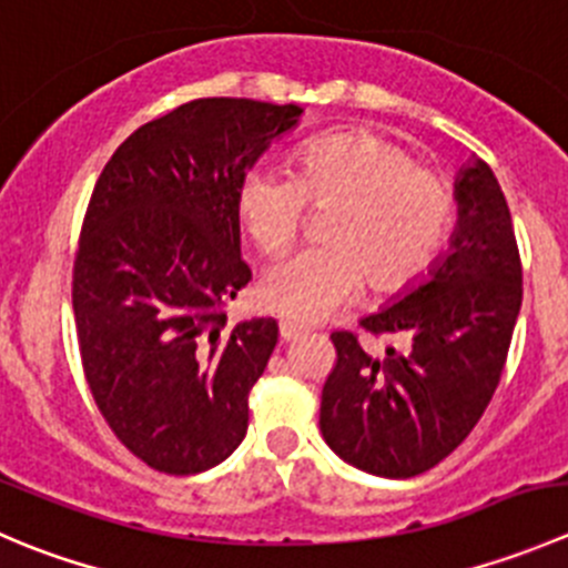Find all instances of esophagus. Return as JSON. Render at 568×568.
<instances>
[{
	"mask_svg": "<svg viewBox=\"0 0 568 568\" xmlns=\"http://www.w3.org/2000/svg\"><path fill=\"white\" fill-rule=\"evenodd\" d=\"M305 333H307V329L302 327V324L288 322V318H283V322H280V338H283V341H296L300 335H305Z\"/></svg>",
	"mask_w": 568,
	"mask_h": 568,
	"instance_id": "34e87169",
	"label": "esophagus"
}]
</instances>
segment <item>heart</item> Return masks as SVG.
<instances>
[{
    "instance_id": "heart-1",
    "label": "heart",
    "mask_w": 568,
    "mask_h": 568,
    "mask_svg": "<svg viewBox=\"0 0 568 568\" xmlns=\"http://www.w3.org/2000/svg\"><path fill=\"white\" fill-rule=\"evenodd\" d=\"M305 205L329 207L322 246L268 268L257 296L294 322H318L355 300L407 288L436 261L453 219L442 174L416 166L405 146L372 130H346L302 146L294 169L257 166L241 180L235 211L263 255L300 235Z\"/></svg>"
}]
</instances>
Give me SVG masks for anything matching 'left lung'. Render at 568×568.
Listing matches in <instances>:
<instances>
[{
    "label": "left lung",
    "mask_w": 568,
    "mask_h": 568,
    "mask_svg": "<svg viewBox=\"0 0 568 568\" xmlns=\"http://www.w3.org/2000/svg\"><path fill=\"white\" fill-rule=\"evenodd\" d=\"M458 224L427 277L363 318L405 346L363 349L333 333L335 366L318 427L355 469L405 480L442 464L475 430L505 368L521 307V261L491 166L471 158L455 178Z\"/></svg>",
    "instance_id": "8db88e82"
}]
</instances>
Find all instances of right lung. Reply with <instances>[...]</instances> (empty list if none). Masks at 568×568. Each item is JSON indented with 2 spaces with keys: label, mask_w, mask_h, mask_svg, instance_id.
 Wrapping results in <instances>:
<instances>
[{
  "label": "right lung",
  "mask_w": 568,
  "mask_h": 568,
  "mask_svg": "<svg viewBox=\"0 0 568 568\" xmlns=\"http://www.w3.org/2000/svg\"><path fill=\"white\" fill-rule=\"evenodd\" d=\"M300 119V104L194 99L138 126L93 185L71 283L82 368L152 469L200 475L244 442L277 322L224 313L252 280L235 194Z\"/></svg>",
  "instance_id": "obj_1"
}]
</instances>
